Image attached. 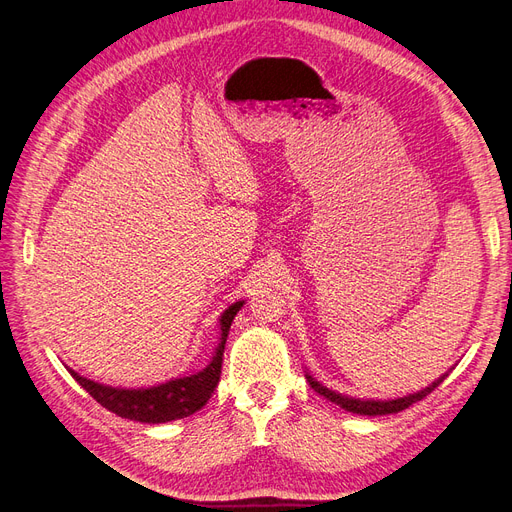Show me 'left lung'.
<instances>
[{"label":"left lung","instance_id":"obj_1","mask_svg":"<svg viewBox=\"0 0 512 512\" xmlns=\"http://www.w3.org/2000/svg\"><path fill=\"white\" fill-rule=\"evenodd\" d=\"M306 377H308L310 386H312L320 396H325L327 401L339 405V407L346 409V411L361 413V415H388V413H399V411L411 407L413 403L422 401L424 396H428L434 388H437V386L445 380V375H441L439 380L432 382L428 388L418 390V392H413V394H407V396H401V399H392V401H390V399H388V401H369V399H363V401H361V399H352V396H346V394H339V392H335V390H329L327 386L316 382L310 373H308Z\"/></svg>","mask_w":512,"mask_h":512}]
</instances>
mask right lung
I'll list each match as a JSON object with an SVG mask.
<instances>
[{"label":"right lung","instance_id":"obj_1","mask_svg":"<svg viewBox=\"0 0 512 512\" xmlns=\"http://www.w3.org/2000/svg\"><path fill=\"white\" fill-rule=\"evenodd\" d=\"M242 306L244 301H236V304H232L221 314L219 318L221 337H219V346L215 350L213 361L194 375L177 377V380L164 382L160 386L132 390V388H111L105 384H97L92 380H86V377L78 375L71 369L69 373L94 401L103 405L105 409H109L111 413L120 415V418L143 422V424H164V422L187 418V415L196 413L208 403V399H211V394L219 384L227 333H230L232 320Z\"/></svg>","mask_w":512,"mask_h":512}]
</instances>
